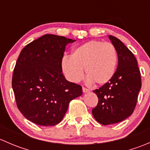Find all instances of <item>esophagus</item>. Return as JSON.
<instances>
[{
  "label": "esophagus",
  "mask_w": 150,
  "mask_h": 150,
  "mask_svg": "<svg viewBox=\"0 0 150 150\" xmlns=\"http://www.w3.org/2000/svg\"><path fill=\"white\" fill-rule=\"evenodd\" d=\"M89 91H89L88 89L86 88L83 87V93H88V92H89Z\"/></svg>",
  "instance_id": "esophagus-1"
}]
</instances>
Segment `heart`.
Instances as JSON below:
<instances>
[{"label":"heart","mask_w":150,"mask_h":150,"mask_svg":"<svg viewBox=\"0 0 150 150\" xmlns=\"http://www.w3.org/2000/svg\"><path fill=\"white\" fill-rule=\"evenodd\" d=\"M117 62V51L112 43L90 40L73 49L71 57H64L61 67L71 82L82 79L85 68L89 82L103 86L112 79Z\"/></svg>","instance_id":"heart-1"}]
</instances>
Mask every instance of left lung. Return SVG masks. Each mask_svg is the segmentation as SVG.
I'll return each mask as SVG.
<instances>
[{"instance_id": "left-lung-1", "label": "left lung", "mask_w": 150, "mask_h": 150, "mask_svg": "<svg viewBox=\"0 0 150 150\" xmlns=\"http://www.w3.org/2000/svg\"><path fill=\"white\" fill-rule=\"evenodd\" d=\"M109 38L117 51V70L110 82L93 91L99 102L92 114L104 125L117 123L132 115L142 87L140 71L133 53L117 38L109 35Z\"/></svg>"}]
</instances>
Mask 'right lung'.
I'll list each match as a JSON object with an SVG mask.
<instances>
[{"mask_svg":"<svg viewBox=\"0 0 150 150\" xmlns=\"http://www.w3.org/2000/svg\"><path fill=\"white\" fill-rule=\"evenodd\" d=\"M75 41L46 34L21 51L12 88L18 109L30 121L43 126L59 123L70 101L82 95V87L67 81L61 67L66 46Z\"/></svg>","mask_w":150,"mask_h":150,"instance_id":"1","label":"right lung"}]
</instances>
